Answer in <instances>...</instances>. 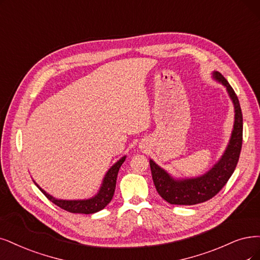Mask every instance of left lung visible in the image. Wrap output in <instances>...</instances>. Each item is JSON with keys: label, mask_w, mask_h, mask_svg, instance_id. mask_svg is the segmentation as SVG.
<instances>
[{"label": "left lung", "mask_w": 260, "mask_h": 260, "mask_svg": "<svg viewBox=\"0 0 260 260\" xmlns=\"http://www.w3.org/2000/svg\"><path fill=\"white\" fill-rule=\"evenodd\" d=\"M215 78L222 82L232 98L235 105V125L232 138L222 158L217 164L208 171L203 177L196 179H187L176 181L165 170L157 166L154 161L150 160L153 182H154L157 193L162 199L171 205L191 206L213 198L222 189L232 177L237 167L242 148L243 137V118L240 107L238 96L232 85L228 83L225 77L218 73H214Z\"/></svg>", "instance_id": "8db88e82"}]
</instances>
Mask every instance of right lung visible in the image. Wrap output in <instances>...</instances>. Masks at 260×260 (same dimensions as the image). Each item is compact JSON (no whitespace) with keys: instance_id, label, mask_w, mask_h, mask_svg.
<instances>
[{"instance_id":"right-lung-1","label":"right lung","mask_w":260,"mask_h":260,"mask_svg":"<svg viewBox=\"0 0 260 260\" xmlns=\"http://www.w3.org/2000/svg\"><path fill=\"white\" fill-rule=\"evenodd\" d=\"M124 160H125V157H122L118 162H115V164L109 169L107 175H106L104 179L103 185L101 187V190L99 191V194L88 200H57L52 196L48 195L46 191L42 189L36 183L35 184L42 190V193L48 199L52 201L55 206L60 207L61 209L69 211V212H72V213L92 214L103 210L111 201L112 196L114 194L115 183H117L118 172Z\"/></svg>"}]
</instances>
